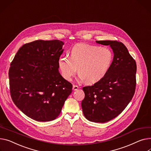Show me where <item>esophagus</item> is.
I'll list each match as a JSON object with an SVG mask.
<instances>
[{
	"mask_svg": "<svg viewBox=\"0 0 151 151\" xmlns=\"http://www.w3.org/2000/svg\"><path fill=\"white\" fill-rule=\"evenodd\" d=\"M78 88H79V87L78 86H76V85L73 86V90H76L78 89Z\"/></svg>",
	"mask_w": 151,
	"mask_h": 151,
	"instance_id": "34e87169",
	"label": "esophagus"
}]
</instances>
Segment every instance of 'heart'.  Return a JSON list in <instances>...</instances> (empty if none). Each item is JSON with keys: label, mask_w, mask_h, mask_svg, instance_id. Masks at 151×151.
Returning <instances> with one entry per match:
<instances>
[{"label": "heart", "mask_w": 151, "mask_h": 151, "mask_svg": "<svg viewBox=\"0 0 151 151\" xmlns=\"http://www.w3.org/2000/svg\"><path fill=\"white\" fill-rule=\"evenodd\" d=\"M113 58V52L107 47L78 44L70 50V57H59L58 65L62 76L67 81L75 74L78 68V79L92 84L106 76Z\"/></svg>", "instance_id": "b5f03b06"}]
</instances>
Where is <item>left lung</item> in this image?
<instances>
[{"label":"left lung","instance_id":"1","mask_svg":"<svg viewBox=\"0 0 151 151\" xmlns=\"http://www.w3.org/2000/svg\"><path fill=\"white\" fill-rule=\"evenodd\" d=\"M110 45L114 53L106 76L91 86L83 88L81 102L84 116L90 122L106 123L121 114L131 101L135 91L137 64L126 47L116 41H96Z\"/></svg>","mask_w":151,"mask_h":151}]
</instances>
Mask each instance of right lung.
<instances>
[{
  "mask_svg": "<svg viewBox=\"0 0 151 151\" xmlns=\"http://www.w3.org/2000/svg\"><path fill=\"white\" fill-rule=\"evenodd\" d=\"M59 40L37 41L20 48L10 64L9 89L14 104L37 122L56 119L61 112L72 84L59 72L63 53Z\"/></svg>",
  "mask_w": 151,
  "mask_h": 151,
  "instance_id": "obj_1",
  "label": "right lung"
}]
</instances>
